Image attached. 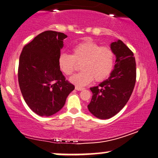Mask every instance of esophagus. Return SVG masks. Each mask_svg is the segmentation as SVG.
Wrapping results in <instances>:
<instances>
[{"mask_svg": "<svg viewBox=\"0 0 158 158\" xmlns=\"http://www.w3.org/2000/svg\"><path fill=\"white\" fill-rule=\"evenodd\" d=\"M75 89L77 90V91H82L84 90V88H81V87H79V86H75Z\"/></svg>", "mask_w": 158, "mask_h": 158, "instance_id": "esophagus-1", "label": "esophagus"}]
</instances>
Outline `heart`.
<instances>
[{
    "label": "heart",
    "mask_w": 158,
    "mask_h": 158,
    "mask_svg": "<svg viewBox=\"0 0 158 158\" xmlns=\"http://www.w3.org/2000/svg\"><path fill=\"white\" fill-rule=\"evenodd\" d=\"M115 55L111 48L101 46L92 41H86L73 48L72 54L62 53L58 57V66L65 75H71L77 64H81V72L70 78L77 86L82 87L94 81H104L112 73Z\"/></svg>",
    "instance_id": "b5f03b06"
}]
</instances>
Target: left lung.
<instances>
[{
    "instance_id": "1",
    "label": "left lung",
    "mask_w": 158,
    "mask_h": 158,
    "mask_svg": "<svg viewBox=\"0 0 158 158\" xmlns=\"http://www.w3.org/2000/svg\"><path fill=\"white\" fill-rule=\"evenodd\" d=\"M116 56L114 68L107 79L90 88L93 96L88 109L99 119H109L118 113L131 96L136 83L134 53L121 40L110 45Z\"/></svg>"
}]
</instances>
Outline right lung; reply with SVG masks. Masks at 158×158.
I'll return each mask as SVG.
<instances>
[{"label":"right lung","mask_w":158,"mask_h":158,"mask_svg":"<svg viewBox=\"0 0 158 158\" xmlns=\"http://www.w3.org/2000/svg\"><path fill=\"white\" fill-rule=\"evenodd\" d=\"M67 37L61 32H42L25 45L19 56V89L27 106L40 116L48 117L60 110L74 89L58 66Z\"/></svg>","instance_id":"right-lung-1"}]
</instances>
